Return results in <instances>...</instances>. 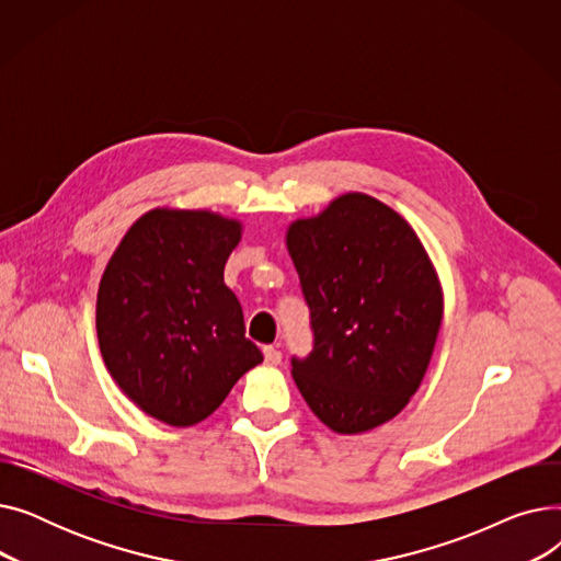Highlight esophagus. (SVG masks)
Segmentation results:
<instances>
[{
	"label": "esophagus",
	"instance_id": "34e87169",
	"mask_svg": "<svg viewBox=\"0 0 561 561\" xmlns=\"http://www.w3.org/2000/svg\"><path fill=\"white\" fill-rule=\"evenodd\" d=\"M263 359L268 366H279L282 364V352L275 345H265L263 347Z\"/></svg>",
	"mask_w": 561,
	"mask_h": 561
}]
</instances>
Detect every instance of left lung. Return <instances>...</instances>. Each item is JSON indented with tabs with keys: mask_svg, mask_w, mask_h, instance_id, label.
<instances>
[{
	"mask_svg": "<svg viewBox=\"0 0 561 561\" xmlns=\"http://www.w3.org/2000/svg\"><path fill=\"white\" fill-rule=\"evenodd\" d=\"M313 345L290 357L313 414L339 434L391 421L421 387L440 328V288L416 231L362 193L286 233Z\"/></svg>",
	"mask_w": 561,
	"mask_h": 561,
	"instance_id": "left-lung-1",
	"label": "left lung"
}]
</instances>
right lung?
Listing matches in <instances>:
<instances>
[{
    "label": "right lung",
    "instance_id": "1",
    "mask_svg": "<svg viewBox=\"0 0 561 561\" xmlns=\"http://www.w3.org/2000/svg\"><path fill=\"white\" fill-rule=\"evenodd\" d=\"M239 241L236 220L154 209L113 252L98 293L100 350L147 416L195 425L263 362L222 275Z\"/></svg>",
    "mask_w": 561,
    "mask_h": 561
}]
</instances>
